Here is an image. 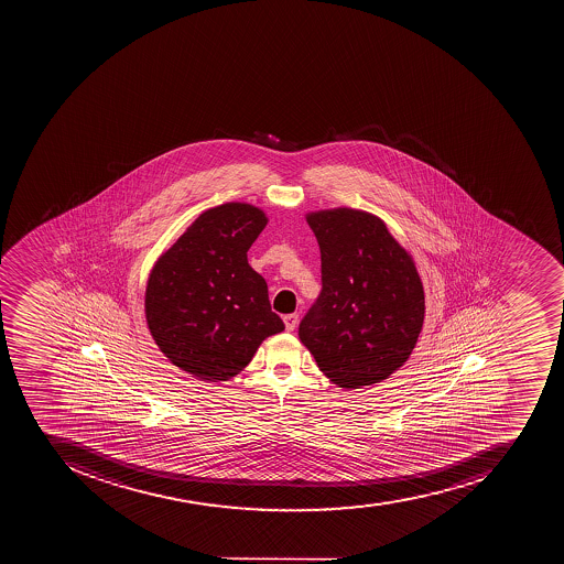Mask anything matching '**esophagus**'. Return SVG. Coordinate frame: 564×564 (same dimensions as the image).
<instances>
[{"instance_id": "34e87169", "label": "esophagus", "mask_w": 564, "mask_h": 564, "mask_svg": "<svg viewBox=\"0 0 564 564\" xmlns=\"http://www.w3.org/2000/svg\"><path fill=\"white\" fill-rule=\"evenodd\" d=\"M297 319H300V315L297 314L284 315L285 329H288V332H293L297 326Z\"/></svg>"}]
</instances>
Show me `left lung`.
<instances>
[{
	"label": "left lung",
	"instance_id": "obj_1",
	"mask_svg": "<svg viewBox=\"0 0 564 564\" xmlns=\"http://www.w3.org/2000/svg\"><path fill=\"white\" fill-rule=\"evenodd\" d=\"M321 250L323 289L300 340L340 388L372 387L408 361L425 317L414 261L387 224L359 209L306 215Z\"/></svg>",
	"mask_w": 564,
	"mask_h": 564
}]
</instances>
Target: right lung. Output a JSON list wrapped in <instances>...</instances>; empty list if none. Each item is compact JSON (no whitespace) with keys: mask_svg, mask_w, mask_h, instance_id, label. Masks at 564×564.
Listing matches in <instances>:
<instances>
[{"mask_svg":"<svg viewBox=\"0 0 564 564\" xmlns=\"http://www.w3.org/2000/svg\"><path fill=\"white\" fill-rule=\"evenodd\" d=\"M267 215L245 203L206 209L160 256L148 279V328L171 364L203 381L243 370L284 323L271 312L267 280L247 252Z\"/></svg>","mask_w":564,"mask_h":564,"instance_id":"add662e5","label":"right lung"}]
</instances>
